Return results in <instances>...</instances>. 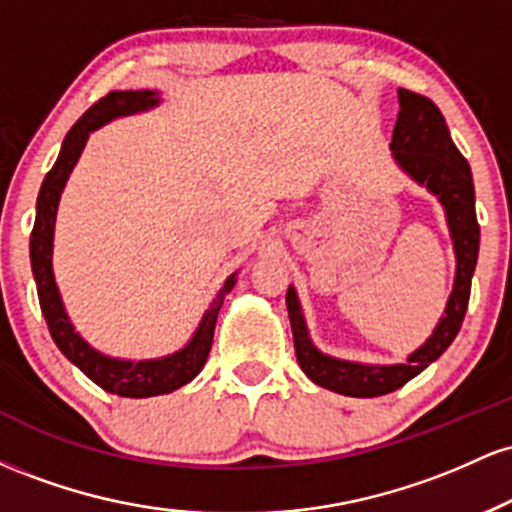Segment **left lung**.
Returning <instances> with one entry per match:
<instances>
[{
	"label": "left lung",
	"mask_w": 512,
	"mask_h": 512,
	"mask_svg": "<svg viewBox=\"0 0 512 512\" xmlns=\"http://www.w3.org/2000/svg\"><path fill=\"white\" fill-rule=\"evenodd\" d=\"M399 115L392 132V158L411 180L424 185L445 209L452 248H455V284H452L448 305L431 337L416 351H411L404 363L395 366H373V363L342 361L322 354L310 342L305 317L298 303L296 289L286 291L293 346H296L298 366L315 385L339 392L346 397H380L395 392L404 383L431 366L452 344L460 332L467 313L472 274L479 257V223L474 211V182L467 158L452 144L445 117L436 103L426 96L399 88Z\"/></svg>",
	"instance_id": "obj_1"
}]
</instances>
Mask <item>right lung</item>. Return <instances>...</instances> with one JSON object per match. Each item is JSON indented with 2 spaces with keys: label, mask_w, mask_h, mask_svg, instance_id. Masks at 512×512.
Returning <instances> with one entry per match:
<instances>
[{
  "label": "right lung",
  "mask_w": 512,
  "mask_h": 512,
  "mask_svg": "<svg viewBox=\"0 0 512 512\" xmlns=\"http://www.w3.org/2000/svg\"><path fill=\"white\" fill-rule=\"evenodd\" d=\"M158 103H161V96H158V91H149V88L146 91H110L108 96L93 103L76 120V125L64 137L55 166H52L50 173L45 175L43 185H40L31 233V267L35 286H38L40 310H43L57 349L86 378H91L98 387H103L105 392L134 399L168 395V392L178 390V387L197 378V373L204 368L211 351V339H214L216 317H219L223 298L236 286V274L228 276L226 284L216 293L202 322H199L195 337L182 346L180 351L163 358H151V361H125V358H110L96 351L74 330L72 320H69L67 310H64L60 289L55 284V274H52V238H55L57 204H60L69 173H72L81 151H84L88 134L93 129L103 127L105 122L115 120V117L144 113V110L156 108Z\"/></svg>",
  "instance_id": "right-lung-1"
}]
</instances>
